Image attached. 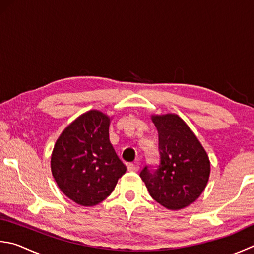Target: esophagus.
<instances>
[{
	"label": "esophagus",
	"instance_id": "obj_1",
	"mask_svg": "<svg viewBox=\"0 0 254 254\" xmlns=\"http://www.w3.org/2000/svg\"><path fill=\"white\" fill-rule=\"evenodd\" d=\"M127 167V171L130 172H136L138 171V168H140V166H138L137 164H134V163H128Z\"/></svg>",
	"mask_w": 254,
	"mask_h": 254
}]
</instances>
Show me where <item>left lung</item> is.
<instances>
[{"mask_svg":"<svg viewBox=\"0 0 254 254\" xmlns=\"http://www.w3.org/2000/svg\"><path fill=\"white\" fill-rule=\"evenodd\" d=\"M158 133V165L140 173L154 200L177 210L195 201L209 180L206 151L187 124L176 114L152 118Z\"/></svg>","mask_w":254,"mask_h":254,"instance_id":"obj_1","label":"left lung"}]
</instances>
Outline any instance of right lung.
Wrapping results in <instances>:
<instances>
[{
	"instance_id": "1",
	"label": "right lung",
	"mask_w": 254,
	"mask_h": 254,
	"mask_svg": "<svg viewBox=\"0 0 254 254\" xmlns=\"http://www.w3.org/2000/svg\"><path fill=\"white\" fill-rule=\"evenodd\" d=\"M110 119L100 111L82 114L55 144L52 173L61 190L90 207L110 195L127 167L109 141Z\"/></svg>"
}]
</instances>
